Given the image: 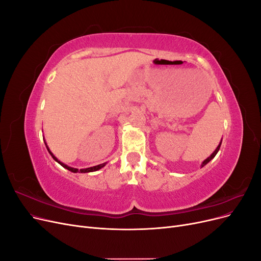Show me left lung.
Wrapping results in <instances>:
<instances>
[{"label":"left lung","mask_w":261,"mask_h":261,"mask_svg":"<svg viewBox=\"0 0 261 261\" xmlns=\"http://www.w3.org/2000/svg\"><path fill=\"white\" fill-rule=\"evenodd\" d=\"M221 143H222V140H221ZM221 143H220V144H219V146H218V147H217V149H216V150H215V151H213V153H212V154H211V155H210V156H208V158H207V159H206V160H204V161H203V162H202V164H201V168H202V167H204V165H206V164H207V163H208V162H210V161H211V160H212V159H213V158H215V156H216V154H217V153H218V151H219V149H220V146H221Z\"/></svg>","instance_id":"left-lung-1"}]
</instances>
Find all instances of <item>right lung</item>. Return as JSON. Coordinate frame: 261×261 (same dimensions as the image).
<instances>
[{"label": "right lung", "instance_id": "right-lung-1", "mask_svg": "<svg viewBox=\"0 0 261 261\" xmlns=\"http://www.w3.org/2000/svg\"><path fill=\"white\" fill-rule=\"evenodd\" d=\"M43 140H44V138H43ZM44 144H45V147H46V149H48V151L50 152V154L52 155V158L53 159L57 161L58 163H60L63 168H65V169H67L68 171H70V172H73V173H77V172H81V173H89V172H94V171H98V170H100L101 168H103L105 165L107 164V163H102V164H99V165H96V167H91V168H87V169H81V170H78V169H75V168H70V167H68V165H66V164H64L63 162H61L60 160H58V158L55 156L51 151H50V149H49V147L46 146V143L44 141Z\"/></svg>", "mask_w": 261, "mask_h": 261}]
</instances>
